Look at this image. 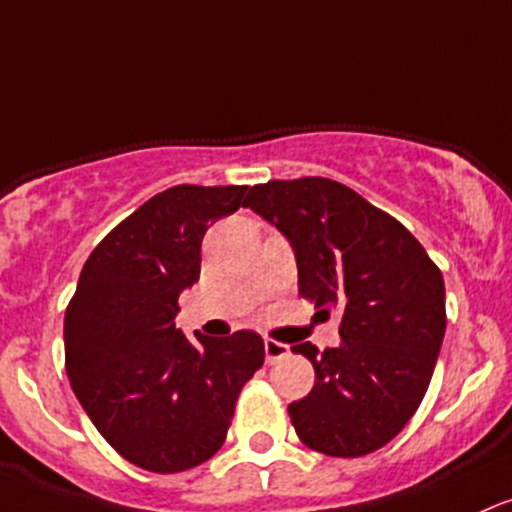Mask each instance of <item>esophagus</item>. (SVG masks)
Returning a JSON list of instances; mask_svg holds the SVG:
<instances>
[{"label":"esophagus","instance_id":"1","mask_svg":"<svg viewBox=\"0 0 512 512\" xmlns=\"http://www.w3.org/2000/svg\"><path fill=\"white\" fill-rule=\"evenodd\" d=\"M286 355H289V345H284V342H277V340H265L267 364L279 362V359H284Z\"/></svg>","mask_w":512,"mask_h":512}]
</instances>
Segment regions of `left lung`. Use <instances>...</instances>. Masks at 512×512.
Listing matches in <instances>:
<instances>
[{"instance_id":"8db88e82","label":"left lung","mask_w":512,"mask_h":512,"mask_svg":"<svg viewBox=\"0 0 512 512\" xmlns=\"http://www.w3.org/2000/svg\"><path fill=\"white\" fill-rule=\"evenodd\" d=\"M243 206L289 238L303 299L342 308L338 347H291L316 369L311 393L289 403L296 435L328 457L376 452L406 428L435 372L447 325L440 267L403 223L335 179H272Z\"/></svg>"}]
</instances>
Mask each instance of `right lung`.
Here are the masks:
<instances>
[{
	"label": "right lung",
	"instance_id": "1",
	"mask_svg": "<svg viewBox=\"0 0 512 512\" xmlns=\"http://www.w3.org/2000/svg\"><path fill=\"white\" fill-rule=\"evenodd\" d=\"M247 187L179 184L94 247L65 308V369L84 413L131 464L177 474L226 442L240 391L265 362L252 330L189 340L179 294L199 282L201 240Z\"/></svg>",
	"mask_w": 512,
	"mask_h": 512
}]
</instances>
